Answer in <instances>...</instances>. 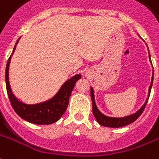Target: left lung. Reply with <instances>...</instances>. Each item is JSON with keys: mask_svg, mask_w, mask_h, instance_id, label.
Instances as JSON below:
<instances>
[{"mask_svg": "<svg viewBox=\"0 0 159 159\" xmlns=\"http://www.w3.org/2000/svg\"><path fill=\"white\" fill-rule=\"evenodd\" d=\"M149 59L151 60V58H150V54H149ZM152 83H153V72H152L151 85H150L148 89V97L147 98L145 103L142 105V108H141L137 112H136L135 114H132V115H130V116H125V117H122V118H113V117H108V116L103 115L97 108V105H96V103H95L93 89L91 88V98L92 103H93V116H94L95 119H96L97 121L98 122V124H100L101 125H103V126H106V127L118 128L125 126V125H127L130 124V123H132V122L135 121L136 119L138 118V117L142 115V113L143 112V110L145 109L146 104L148 103L149 96H150V93H151V89L152 86Z\"/></svg>", "mask_w": 159, "mask_h": 159, "instance_id": "left-lung-1", "label": "left lung"}]
</instances>
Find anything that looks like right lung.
<instances>
[{"mask_svg": "<svg viewBox=\"0 0 159 159\" xmlns=\"http://www.w3.org/2000/svg\"><path fill=\"white\" fill-rule=\"evenodd\" d=\"M19 39L20 38L17 39V43L14 46L12 54L16 49V45ZM12 54L8 59L7 67H6V86H7V92L9 100L15 112L22 119L34 124L50 125L59 120V119L63 116L65 111L66 110L69 103V98L74 86L76 82L82 77V76L80 74H76V76H72L71 78L67 80L61 86L58 93L50 100L40 103H36V104H26L18 100L11 90L8 70H9L11 57Z\"/></svg>", "mask_w": 159, "mask_h": 159, "instance_id": "right-lung-1", "label": "right lung"}]
</instances>
